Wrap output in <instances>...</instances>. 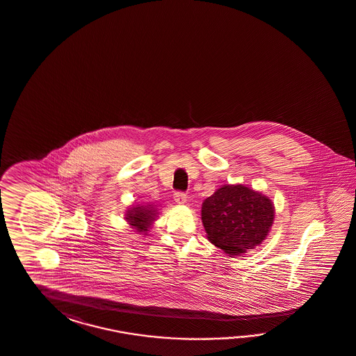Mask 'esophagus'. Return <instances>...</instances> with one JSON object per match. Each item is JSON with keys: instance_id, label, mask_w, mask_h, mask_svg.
<instances>
[{"instance_id": "obj_1", "label": "esophagus", "mask_w": 356, "mask_h": 356, "mask_svg": "<svg viewBox=\"0 0 356 356\" xmlns=\"http://www.w3.org/2000/svg\"><path fill=\"white\" fill-rule=\"evenodd\" d=\"M174 200H175L177 204H186L187 195H186L184 192H182V191H177V192L174 193Z\"/></svg>"}]
</instances>
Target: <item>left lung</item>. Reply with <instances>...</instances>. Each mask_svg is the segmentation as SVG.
<instances>
[{
  "mask_svg": "<svg viewBox=\"0 0 356 356\" xmlns=\"http://www.w3.org/2000/svg\"><path fill=\"white\" fill-rule=\"evenodd\" d=\"M207 238L225 254L240 255L260 245L273 224L272 201L246 186H223L202 204Z\"/></svg>",
  "mask_w": 356,
  "mask_h": 356,
  "instance_id": "1",
  "label": "left lung"
}]
</instances>
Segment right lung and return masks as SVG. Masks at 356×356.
Here are the masks:
<instances>
[{"instance_id": "1", "label": "right lung", "mask_w": 356, "mask_h": 356, "mask_svg": "<svg viewBox=\"0 0 356 356\" xmlns=\"http://www.w3.org/2000/svg\"><path fill=\"white\" fill-rule=\"evenodd\" d=\"M156 216V210L151 207H133L128 214H127V220L133 225L137 232H146L151 227V222L155 220Z\"/></svg>"}]
</instances>
